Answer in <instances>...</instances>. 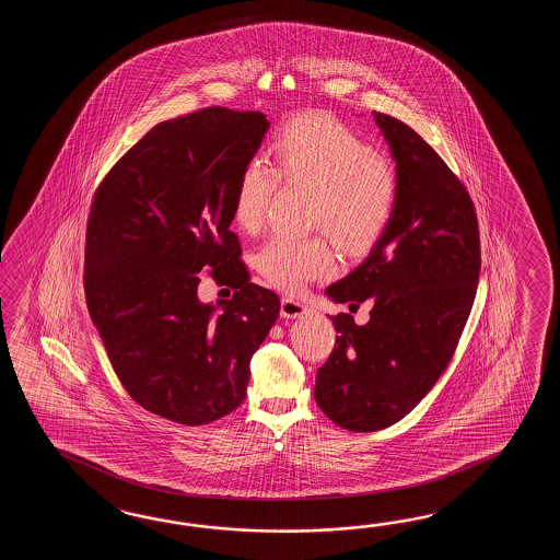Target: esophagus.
Instances as JSON below:
<instances>
[{
	"label": "esophagus",
	"instance_id": "obj_1",
	"mask_svg": "<svg viewBox=\"0 0 560 560\" xmlns=\"http://www.w3.org/2000/svg\"><path fill=\"white\" fill-rule=\"evenodd\" d=\"M280 314L284 318H300V316L308 314V306L304 302H300V300H294V298H282Z\"/></svg>",
	"mask_w": 560,
	"mask_h": 560
}]
</instances>
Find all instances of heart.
<instances>
[{
    "mask_svg": "<svg viewBox=\"0 0 560 560\" xmlns=\"http://www.w3.org/2000/svg\"><path fill=\"white\" fill-rule=\"evenodd\" d=\"M268 162L254 160L236 182L232 218L244 232L262 226L278 179L312 190V224L326 228L345 250H366L393 220L400 191L396 167L340 119L318 112L288 119L276 131ZM256 268L268 284L298 292L332 275L336 260L322 236H276L256 254Z\"/></svg>",
    "mask_w": 560,
    "mask_h": 560,
    "instance_id": "1",
    "label": "heart"
}]
</instances>
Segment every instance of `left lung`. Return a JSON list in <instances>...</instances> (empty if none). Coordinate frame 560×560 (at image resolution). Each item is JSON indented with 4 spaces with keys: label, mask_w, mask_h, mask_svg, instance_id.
<instances>
[{
    "label": "left lung",
    "mask_w": 560,
    "mask_h": 560,
    "mask_svg": "<svg viewBox=\"0 0 560 560\" xmlns=\"http://www.w3.org/2000/svg\"><path fill=\"white\" fill-rule=\"evenodd\" d=\"M400 179L396 212L369 258L326 294L370 320L330 316L336 345L314 398L340 429L374 432L405 418L448 369L475 304L480 234L465 184L405 121L374 112ZM352 310V312H354Z\"/></svg>",
    "instance_id": "1"
}]
</instances>
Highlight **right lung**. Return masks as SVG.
I'll return each mask as SVG.
<instances>
[{
  "mask_svg": "<svg viewBox=\"0 0 560 560\" xmlns=\"http://www.w3.org/2000/svg\"><path fill=\"white\" fill-rule=\"evenodd\" d=\"M266 130L262 112L220 106L160 121L100 182L88 215L85 302L109 362L138 405L186 427L244 402L252 354L280 312L230 230ZM202 269L235 290L220 315L197 300Z\"/></svg>",
  "mask_w": 560,
  "mask_h": 560,
  "instance_id": "1",
  "label": "right lung"
}]
</instances>
